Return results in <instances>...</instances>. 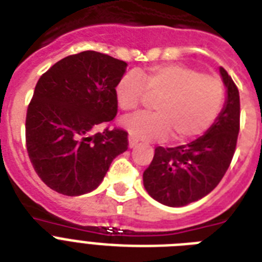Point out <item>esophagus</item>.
<instances>
[{
  "label": "esophagus",
  "instance_id": "obj_1",
  "mask_svg": "<svg viewBox=\"0 0 262 262\" xmlns=\"http://www.w3.org/2000/svg\"><path fill=\"white\" fill-rule=\"evenodd\" d=\"M137 144H139V140L136 139V137H133V136H129V147L135 148Z\"/></svg>",
  "mask_w": 262,
  "mask_h": 262
}]
</instances>
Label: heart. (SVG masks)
I'll return each instance as SVG.
<instances>
[{"mask_svg":"<svg viewBox=\"0 0 262 262\" xmlns=\"http://www.w3.org/2000/svg\"><path fill=\"white\" fill-rule=\"evenodd\" d=\"M115 98L123 111H133L156 100L155 113H141L122 119L132 136L160 140L172 135L186 143L205 135L219 118L226 100L223 81L182 63L154 65L145 73L130 71L115 85Z\"/></svg>","mask_w":262,"mask_h":262,"instance_id":"b5f03b06","label":"heart"}]
</instances>
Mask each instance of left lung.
<instances>
[{"label": "left lung", "mask_w": 262, "mask_h": 262, "mask_svg": "<svg viewBox=\"0 0 262 262\" xmlns=\"http://www.w3.org/2000/svg\"><path fill=\"white\" fill-rule=\"evenodd\" d=\"M227 102L204 136L175 148L156 147L143 174L148 194L167 207H183L215 189L231 164L239 133V91L224 68Z\"/></svg>", "instance_id": "left-lung-1"}]
</instances>
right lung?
I'll return each instance as SVG.
<instances>
[{"instance_id": "1", "label": "right lung", "mask_w": 262, "mask_h": 262, "mask_svg": "<svg viewBox=\"0 0 262 262\" xmlns=\"http://www.w3.org/2000/svg\"><path fill=\"white\" fill-rule=\"evenodd\" d=\"M125 69V61L87 50L62 58L38 80L27 108L26 144L34 170L50 189L90 193L127 149V132L110 127L118 113L115 85Z\"/></svg>"}]
</instances>
